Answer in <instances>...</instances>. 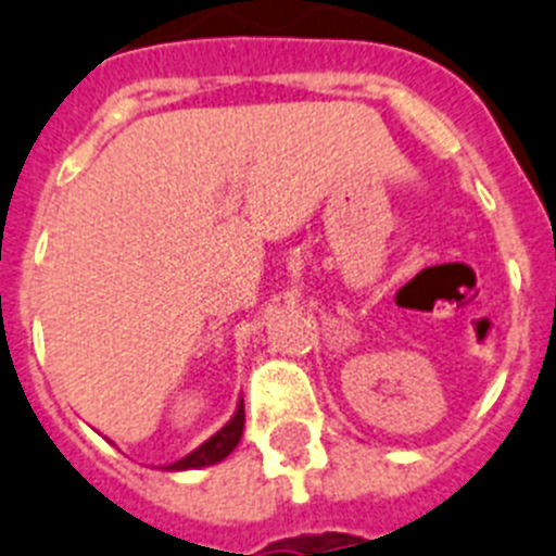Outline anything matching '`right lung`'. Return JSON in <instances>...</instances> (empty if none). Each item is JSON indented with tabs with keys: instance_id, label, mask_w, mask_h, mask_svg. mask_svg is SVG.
Returning <instances> with one entry per match:
<instances>
[{
	"instance_id": "obj_1",
	"label": "right lung",
	"mask_w": 556,
	"mask_h": 556,
	"mask_svg": "<svg viewBox=\"0 0 556 556\" xmlns=\"http://www.w3.org/2000/svg\"><path fill=\"white\" fill-rule=\"evenodd\" d=\"M241 433H243V401H238L236 414H232V419L219 430V433L211 435L205 444H200V447H197L194 453L186 455V458L169 464L167 469L186 471V469H202V466L219 464V460H225L227 455L236 450V444L241 442Z\"/></svg>"
}]
</instances>
